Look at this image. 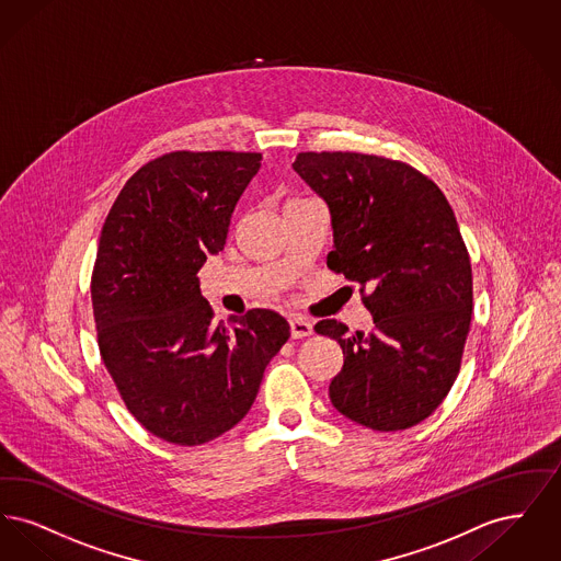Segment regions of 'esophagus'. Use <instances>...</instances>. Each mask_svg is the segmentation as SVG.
<instances>
[{
    "label": "esophagus",
    "instance_id": "obj_1",
    "mask_svg": "<svg viewBox=\"0 0 561 561\" xmlns=\"http://www.w3.org/2000/svg\"><path fill=\"white\" fill-rule=\"evenodd\" d=\"M290 334H293V339L311 336V334H313V323L302 320V318H293V320H290Z\"/></svg>",
    "mask_w": 561,
    "mask_h": 561
}]
</instances>
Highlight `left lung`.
<instances>
[{"label": "left lung", "instance_id": "obj_1", "mask_svg": "<svg viewBox=\"0 0 561 561\" xmlns=\"http://www.w3.org/2000/svg\"><path fill=\"white\" fill-rule=\"evenodd\" d=\"M293 168L330 210L328 267L370 290L368 334L316 323L345 355L330 401L374 431L414 427L448 396L471 325V263L453 208L403 161L309 151Z\"/></svg>", "mask_w": 561, "mask_h": 561}]
</instances>
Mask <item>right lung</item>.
<instances>
[{
    "mask_svg": "<svg viewBox=\"0 0 561 561\" xmlns=\"http://www.w3.org/2000/svg\"><path fill=\"white\" fill-rule=\"evenodd\" d=\"M261 153L174 151L142 165L108 210L92 273L99 348L134 419L176 446L236 427L290 339L279 313L213 321L197 271L222 252Z\"/></svg>",
    "mask_w": 561,
    "mask_h": 561,
    "instance_id": "add662e5",
    "label": "right lung"
}]
</instances>
